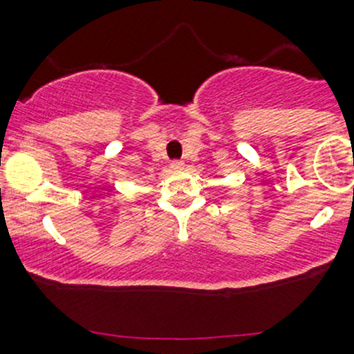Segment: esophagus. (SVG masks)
Here are the masks:
<instances>
[{
    "mask_svg": "<svg viewBox=\"0 0 354 354\" xmlns=\"http://www.w3.org/2000/svg\"><path fill=\"white\" fill-rule=\"evenodd\" d=\"M183 166H185V162H183V160H180V159H176V160H173V162H171V167H173V169H183Z\"/></svg>",
    "mask_w": 354,
    "mask_h": 354,
    "instance_id": "34e87169",
    "label": "esophagus"
}]
</instances>
